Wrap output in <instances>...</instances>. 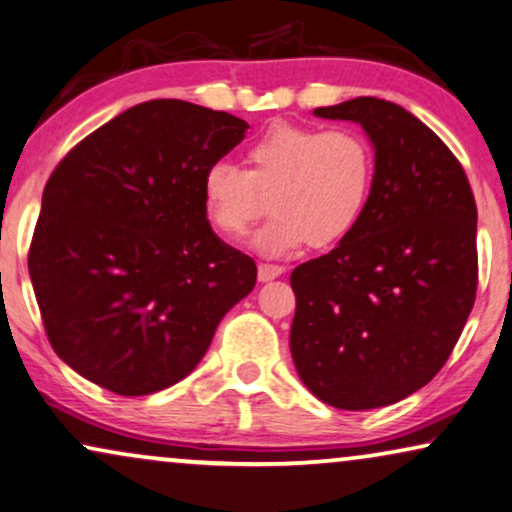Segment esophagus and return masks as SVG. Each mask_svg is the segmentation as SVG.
Returning a JSON list of instances; mask_svg holds the SVG:
<instances>
[{"instance_id":"obj_1","label":"esophagus","mask_w":512,"mask_h":512,"mask_svg":"<svg viewBox=\"0 0 512 512\" xmlns=\"http://www.w3.org/2000/svg\"><path fill=\"white\" fill-rule=\"evenodd\" d=\"M281 274H283V267H278V264H260V267H257V278H260L262 283L274 281V278H278Z\"/></svg>"}]
</instances>
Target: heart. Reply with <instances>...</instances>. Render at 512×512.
Listing matches in <instances>:
<instances>
[{
  "label": "heart",
  "mask_w": 512,
  "mask_h": 512,
  "mask_svg": "<svg viewBox=\"0 0 512 512\" xmlns=\"http://www.w3.org/2000/svg\"><path fill=\"white\" fill-rule=\"evenodd\" d=\"M245 160L248 170L217 160L200 179L205 217L219 236L248 234L262 196L271 217L250 245L264 257L293 255L304 243L331 248L357 229L373 186L371 146L357 132L276 122Z\"/></svg>",
  "instance_id": "1"
}]
</instances>
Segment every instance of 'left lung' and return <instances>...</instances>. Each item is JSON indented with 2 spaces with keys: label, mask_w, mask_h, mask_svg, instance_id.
<instances>
[{
  "label": "left lung",
  "mask_w": 512,
  "mask_h": 512,
  "mask_svg": "<svg viewBox=\"0 0 512 512\" xmlns=\"http://www.w3.org/2000/svg\"><path fill=\"white\" fill-rule=\"evenodd\" d=\"M316 118L361 125L375 151L357 229L290 274V354L335 409L394 404L428 385L461 338L477 290V208L442 139L397 103L359 96Z\"/></svg>",
  "instance_id": "8db88e82"
}]
</instances>
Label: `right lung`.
Segmentation results:
<instances>
[{
  "label": "right lung",
  "instance_id": "add662e5",
  "mask_svg": "<svg viewBox=\"0 0 512 512\" xmlns=\"http://www.w3.org/2000/svg\"><path fill=\"white\" fill-rule=\"evenodd\" d=\"M248 122L179 99L127 108L58 163L28 269L54 352L122 397L165 390L208 352L257 267L217 238L200 179Z\"/></svg>",
  "mask_w": 512,
  "mask_h": 512
}]
</instances>
